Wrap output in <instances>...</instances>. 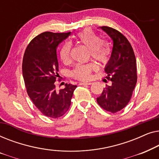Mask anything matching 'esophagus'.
Here are the masks:
<instances>
[{"label":"esophagus","mask_w":159,"mask_h":159,"mask_svg":"<svg viewBox=\"0 0 159 159\" xmlns=\"http://www.w3.org/2000/svg\"><path fill=\"white\" fill-rule=\"evenodd\" d=\"M92 82H80V85H90Z\"/></svg>","instance_id":"1"}]
</instances>
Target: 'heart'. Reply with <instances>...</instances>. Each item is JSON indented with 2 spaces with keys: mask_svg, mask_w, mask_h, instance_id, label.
<instances>
[{
  "mask_svg": "<svg viewBox=\"0 0 159 159\" xmlns=\"http://www.w3.org/2000/svg\"><path fill=\"white\" fill-rule=\"evenodd\" d=\"M77 40L90 48V54L95 59L102 64H107L110 60L111 49L106 43L101 40V38L91 29L87 28L77 34ZM71 44L66 43L63 45L59 52L61 60L64 64L69 63L71 59ZM98 69L95 63L77 64L71 71L73 78L85 81L90 79L92 72Z\"/></svg>",
  "mask_w": 159,
  "mask_h": 159,
  "instance_id": "obj_1",
  "label": "heart"
}]
</instances>
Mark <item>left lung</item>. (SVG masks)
I'll return each mask as SVG.
<instances>
[{
    "label": "left lung",
    "mask_w": 159,
    "mask_h": 159,
    "mask_svg": "<svg viewBox=\"0 0 159 159\" xmlns=\"http://www.w3.org/2000/svg\"><path fill=\"white\" fill-rule=\"evenodd\" d=\"M101 28L113 40L111 57L105 68L106 78L112 84L103 88L97 103L106 111L114 114L123 109L132 98L138 80L136 58L131 44L123 34L108 26Z\"/></svg>",
    "instance_id": "8db88e82"
}]
</instances>
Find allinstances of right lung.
<instances>
[{"instance_id":"1","label":"right lung","mask_w":159,"mask_h":159,"mask_svg":"<svg viewBox=\"0 0 159 159\" xmlns=\"http://www.w3.org/2000/svg\"><path fill=\"white\" fill-rule=\"evenodd\" d=\"M70 33L44 32L38 34L28 44L23 57L22 73L27 94L43 115L53 119L68 111L77 88L66 83L65 88L59 91L56 88L59 76L56 51Z\"/></svg>"}]
</instances>
